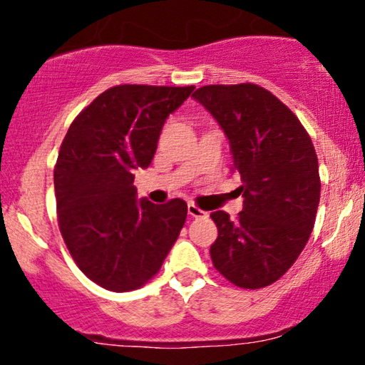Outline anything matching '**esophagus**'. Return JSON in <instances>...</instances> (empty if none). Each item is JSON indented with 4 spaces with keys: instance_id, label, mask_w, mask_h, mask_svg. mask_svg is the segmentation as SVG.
Masks as SVG:
<instances>
[{
    "instance_id": "obj_1",
    "label": "esophagus",
    "mask_w": 365,
    "mask_h": 365,
    "mask_svg": "<svg viewBox=\"0 0 365 365\" xmlns=\"http://www.w3.org/2000/svg\"><path fill=\"white\" fill-rule=\"evenodd\" d=\"M187 209H188V215H190L192 217H207L209 216L207 211H202V209L194 206V204H188Z\"/></svg>"
}]
</instances>
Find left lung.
<instances>
[{
	"mask_svg": "<svg viewBox=\"0 0 365 365\" xmlns=\"http://www.w3.org/2000/svg\"><path fill=\"white\" fill-rule=\"evenodd\" d=\"M192 98L228 139L244 197L237 220L211 212L212 264L237 287H267L290 269L312 233L321 195L312 140L276 96L254 83L206 86Z\"/></svg>",
	"mask_w": 365,
	"mask_h": 365,
	"instance_id": "left-lung-1",
	"label": "left lung"
}]
</instances>
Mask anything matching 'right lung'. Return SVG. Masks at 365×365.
<instances>
[{
	"mask_svg": "<svg viewBox=\"0 0 365 365\" xmlns=\"http://www.w3.org/2000/svg\"><path fill=\"white\" fill-rule=\"evenodd\" d=\"M194 87L116 86L70 125L54 166L63 240L87 278L111 292L135 290L161 269L185 225L187 204L137 199L165 121Z\"/></svg>",
	"mask_w": 365,
	"mask_h": 365,
	"instance_id": "1",
	"label": "right lung"
}]
</instances>
